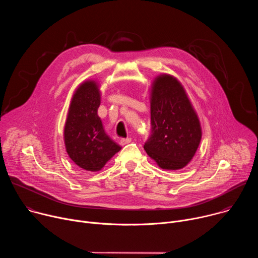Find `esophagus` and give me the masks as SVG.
Returning a JSON list of instances; mask_svg holds the SVG:
<instances>
[{
  "instance_id": "1",
  "label": "esophagus",
  "mask_w": 258,
  "mask_h": 258,
  "mask_svg": "<svg viewBox=\"0 0 258 258\" xmlns=\"http://www.w3.org/2000/svg\"><path fill=\"white\" fill-rule=\"evenodd\" d=\"M132 142V139L131 138H123L120 140V144L121 145H126V144H130Z\"/></svg>"
}]
</instances>
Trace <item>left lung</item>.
Listing matches in <instances>:
<instances>
[{
	"label": "left lung",
	"instance_id": "left-lung-1",
	"mask_svg": "<svg viewBox=\"0 0 258 258\" xmlns=\"http://www.w3.org/2000/svg\"><path fill=\"white\" fill-rule=\"evenodd\" d=\"M152 134L144 149L166 170L185 167L193 159L202 138L196 110L180 82L160 73L150 88Z\"/></svg>",
	"mask_w": 258,
	"mask_h": 258
}]
</instances>
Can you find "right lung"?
<instances>
[{
	"label": "right lung",
	"instance_id": "1",
	"mask_svg": "<svg viewBox=\"0 0 258 258\" xmlns=\"http://www.w3.org/2000/svg\"><path fill=\"white\" fill-rule=\"evenodd\" d=\"M100 84L83 82L73 93L64 125L63 140L69 158L88 171H100L121 147L110 138L98 115Z\"/></svg>",
	"mask_w": 258,
	"mask_h": 258
}]
</instances>
